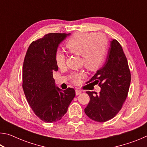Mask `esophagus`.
Segmentation results:
<instances>
[{
    "mask_svg": "<svg viewBox=\"0 0 147 147\" xmlns=\"http://www.w3.org/2000/svg\"><path fill=\"white\" fill-rule=\"evenodd\" d=\"M75 92H76V95H78V94L82 93V91H81V90H79V89H76Z\"/></svg>",
    "mask_w": 147,
    "mask_h": 147,
    "instance_id": "1",
    "label": "esophagus"
}]
</instances>
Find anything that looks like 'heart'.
<instances>
[{
  "label": "heart",
  "mask_w": 147,
  "mask_h": 147,
  "mask_svg": "<svg viewBox=\"0 0 147 147\" xmlns=\"http://www.w3.org/2000/svg\"><path fill=\"white\" fill-rule=\"evenodd\" d=\"M66 48L71 53L81 56V63L87 69L94 71L100 67L105 58L107 41L101 34L77 32L67 42ZM56 62L60 68L65 64V55L60 51L56 54ZM83 76L82 73H74L71 78L73 83L77 84Z\"/></svg>",
  "instance_id": "1"
}]
</instances>
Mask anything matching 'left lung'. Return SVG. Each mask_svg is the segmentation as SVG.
I'll list each match as a JSON object with an SVG mask.
<instances>
[{"label":"left lung","instance_id":"left-lung-1","mask_svg":"<svg viewBox=\"0 0 147 147\" xmlns=\"http://www.w3.org/2000/svg\"><path fill=\"white\" fill-rule=\"evenodd\" d=\"M131 74L123 48L116 39L110 41L108 56L104 65L88 82L98 84L101 90L86 91L90 101L84 109L87 116L97 122H106L113 118L127 97Z\"/></svg>","mask_w":147,"mask_h":147}]
</instances>
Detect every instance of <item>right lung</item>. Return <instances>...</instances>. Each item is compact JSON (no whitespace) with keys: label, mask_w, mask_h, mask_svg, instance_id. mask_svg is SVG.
I'll list each match as a JSON object with an SVG mask.
<instances>
[{"label":"right lung","mask_w":147,"mask_h":147,"mask_svg":"<svg viewBox=\"0 0 147 147\" xmlns=\"http://www.w3.org/2000/svg\"><path fill=\"white\" fill-rule=\"evenodd\" d=\"M71 34L50 33L33 41L27 50L23 68V88L30 106L45 123L63 117L75 96L69 88L57 87L53 72L58 70L56 54L59 45Z\"/></svg>","instance_id":"obj_1"}]
</instances>
